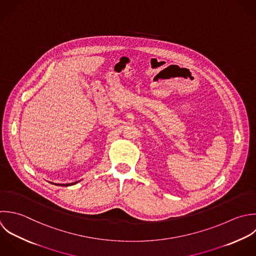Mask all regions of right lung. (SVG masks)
I'll list each match as a JSON object with an SVG mask.
<instances>
[{
  "label": "right lung",
  "instance_id": "obj_1",
  "mask_svg": "<svg viewBox=\"0 0 256 256\" xmlns=\"http://www.w3.org/2000/svg\"><path fill=\"white\" fill-rule=\"evenodd\" d=\"M76 182H72V184H56V186H72V184H76Z\"/></svg>",
  "mask_w": 256,
  "mask_h": 256
}]
</instances>
